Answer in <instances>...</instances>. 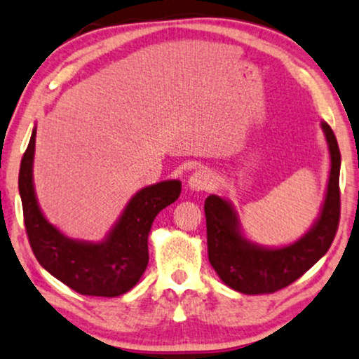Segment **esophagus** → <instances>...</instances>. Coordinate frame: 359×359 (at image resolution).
Wrapping results in <instances>:
<instances>
[{
	"label": "esophagus",
	"mask_w": 359,
	"mask_h": 359,
	"mask_svg": "<svg viewBox=\"0 0 359 359\" xmlns=\"http://www.w3.org/2000/svg\"><path fill=\"white\" fill-rule=\"evenodd\" d=\"M188 188L191 191H208L212 188V173H210V170H196L188 178Z\"/></svg>",
	"instance_id": "1"
}]
</instances>
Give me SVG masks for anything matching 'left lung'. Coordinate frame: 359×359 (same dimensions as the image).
<instances>
[{"mask_svg": "<svg viewBox=\"0 0 359 359\" xmlns=\"http://www.w3.org/2000/svg\"><path fill=\"white\" fill-rule=\"evenodd\" d=\"M320 127L330 155L325 196L317 219L296 242L283 247L253 242L245 235L240 215L229 199L217 194L205 199L209 262L233 291L248 296L279 291L309 271L330 248L340 220L341 158L330 126L322 121Z\"/></svg>", "mask_w": 359, "mask_h": 359, "instance_id": "8db88e82", "label": "left lung"}]
</instances>
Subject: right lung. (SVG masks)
I'll return each mask as SVG.
<instances>
[{
    "instance_id": "obj_1",
    "label": "right lung",
    "mask_w": 359,
    "mask_h": 359,
    "mask_svg": "<svg viewBox=\"0 0 359 359\" xmlns=\"http://www.w3.org/2000/svg\"><path fill=\"white\" fill-rule=\"evenodd\" d=\"M36 132L32 129L19 170V194L29 243L53 278L83 296L117 297L139 283L149 264V233L160 210L181 193L180 180L145 186L132 196L101 242L72 238L48 222L34 188Z\"/></svg>"
}]
</instances>
